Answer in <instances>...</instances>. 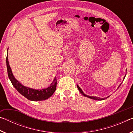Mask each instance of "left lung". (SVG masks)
Returning <instances> with one entry per match:
<instances>
[{
	"instance_id": "8db88e82",
	"label": "left lung",
	"mask_w": 133,
	"mask_h": 133,
	"mask_svg": "<svg viewBox=\"0 0 133 133\" xmlns=\"http://www.w3.org/2000/svg\"><path fill=\"white\" fill-rule=\"evenodd\" d=\"M125 77H124V78H125ZM121 85V84L119 85V87H120ZM77 88H78V90L80 91V92L81 93H82L83 96H85V97H89V98H91V99H94V100H104V99H105V98H107V97H106V98H100V97H94V96H87V95H85V94L83 93V91L82 90V89H81L80 87H79V86H78V85H77Z\"/></svg>"
}]
</instances>
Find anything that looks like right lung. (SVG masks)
<instances>
[{"instance_id": "add662e5", "label": "right lung", "mask_w": 133, "mask_h": 133, "mask_svg": "<svg viewBox=\"0 0 133 133\" xmlns=\"http://www.w3.org/2000/svg\"><path fill=\"white\" fill-rule=\"evenodd\" d=\"M6 65H7L8 75L11 83L15 88L21 93L22 95L25 97L29 100L31 101H41L48 99L53 95L56 89L57 80L55 78L53 82L51 83L50 86L46 89L42 90H35L23 86L18 81L15 79L13 76L9 64L8 56L6 57Z\"/></svg>"}]
</instances>
